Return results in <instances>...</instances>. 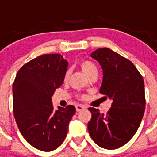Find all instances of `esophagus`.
<instances>
[{
	"label": "esophagus",
	"instance_id": "esophagus-1",
	"mask_svg": "<svg viewBox=\"0 0 157 157\" xmlns=\"http://www.w3.org/2000/svg\"><path fill=\"white\" fill-rule=\"evenodd\" d=\"M85 108H86V106H84V105L79 104V105H76V112H81V110L85 109Z\"/></svg>",
	"mask_w": 157,
	"mask_h": 157
}]
</instances>
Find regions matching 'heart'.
Segmentation results:
<instances>
[{
	"instance_id": "obj_1",
	"label": "heart",
	"mask_w": 157,
	"mask_h": 157,
	"mask_svg": "<svg viewBox=\"0 0 157 157\" xmlns=\"http://www.w3.org/2000/svg\"><path fill=\"white\" fill-rule=\"evenodd\" d=\"M80 66H81V70L83 71L84 73L86 74L88 77L98 73V68H97V67L90 60H88V59H83V60H81V63H80ZM69 74H70L69 71H67L66 73H65V76H64L65 80L68 79Z\"/></svg>"
}]
</instances>
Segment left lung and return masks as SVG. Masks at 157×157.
Segmentation results:
<instances>
[{"label":"left lung","instance_id":"obj_1","mask_svg":"<svg viewBox=\"0 0 157 157\" xmlns=\"http://www.w3.org/2000/svg\"><path fill=\"white\" fill-rule=\"evenodd\" d=\"M91 57L103 69L99 92L112 99L107 114L90 107L92 117L89 134L97 145L105 149L119 148L133 138L139 129L145 110L143 76L132 62L108 48L94 51Z\"/></svg>","mask_w":157,"mask_h":157}]
</instances>
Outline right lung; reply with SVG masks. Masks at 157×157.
Instances as JSON below:
<instances>
[{"label": "right lung", "instance_id": "add662e5", "mask_svg": "<svg viewBox=\"0 0 157 157\" xmlns=\"http://www.w3.org/2000/svg\"><path fill=\"white\" fill-rule=\"evenodd\" d=\"M68 63L59 54H43L24 64L13 83V112L19 131L35 148H58L76 112L72 105L54 111L51 97L64 81Z\"/></svg>", "mask_w": 157, "mask_h": 157}]
</instances>
